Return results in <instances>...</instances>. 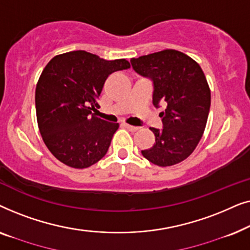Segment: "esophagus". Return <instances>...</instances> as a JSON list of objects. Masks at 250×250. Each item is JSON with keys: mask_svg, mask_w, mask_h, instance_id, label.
Instances as JSON below:
<instances>
[{"mask_svg": "<svg viewBox=\"0 0 250 250\" xmlns=\"http://www.w3.org/2000/svg\"><path fill=\"white\" fill-rule=\"evenodd\" d=\"M125 126L126 128L128 129V131H131V132H136L139 129V127H136V126H132V125H129V124H126V123H124V124H123Z\"/></svg>", "mask_w": 250, "mask_h": 250, "instance_id": "obj_1", "label": "esophagus"}]
</instances>
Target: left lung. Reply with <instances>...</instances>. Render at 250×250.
I'll list each match as a JSON object with an SVG mask.
<instances>
[{"mask_svg":"<svg viewBox=\"0 0 250 250\" xmlns=\"http://www.w3.org/2000/svg\"><path fill=\"white\" fill-rule=\"evenodd\" d=\"M131 63L153 82V105H166L159 114L163 129L150 127L155 143L142 155L157 166L176 165L193 152L206 127L210 108L206 76L192 58L172 49L132 58Z\"/></svg>","mask_w":250,"mask_h":250,"instance_id":"1","label":"left lung"}]
</instances>
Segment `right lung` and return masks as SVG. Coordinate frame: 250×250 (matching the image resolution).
Masks as SVG:
<instances>
[{"label": "right lung", "mask_w": 250, "mask_h": 250, "mask_svg": "<svg viewBox=\"0 0 250 250\" xmlns=\"http://www.w3.org/2000/svg\"><path fill=\"white\" fill-rule=\"evenodd\" d=\"M127 68L126 59L109 61L80 50L56 56L43 69L35 91L37 124L47 149L64 165L87 168L107 153L119 124L93 111L109 75Z\"/></svg>", "instance_id": "obj_1"}]
</instances>
